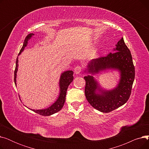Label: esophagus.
I'll return each mask as SVG.
<instances>
[{
  "instance_id": "esophagus-1",
  "label": "esophagus",
  "mask_w": 149,
  "mask_h": 149,
  "mask_svg": "<svg viewBox=\"0 0 149 149\" xmlns=\"http://www.w3.org/2000/svg\"><path fill=\"white\" fill-rule=\"evenodd\" d=\"M81 70H82V68L80 66H77L74 69V72L76 74H79L81 72Z\"/></svg>"
}]
</instances>
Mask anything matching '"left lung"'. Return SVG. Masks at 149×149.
<instances>
[{
  "mask_svg": "<svg viewBox=\"0 0 149 149\" xmlns=\"http://www.w3.org/2000/svg\"><path fill=\"white\" fill-rule=\"evenodd\" d=\"M115 46L112 53L90 61L84 71L86 74L84 77L86 98L93 108L103 113L110 112L127 102L135 79L132 55L123 37ZM106 70H115L119 73L118 83L111 90L101 87L94 77Z\"/></svg>",
  "mask_w": 149,
  "mask_h": 149,
  "instance_id": "1",
  "label": "left lung"
}]
</instances>
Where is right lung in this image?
Listing matches in <instances>:
<instances>
[{
  "label": "right lung",
  "instance_id": "1",
  "mask_svg": "<svg viewBox=\"0 0 149 149\" xmlns=\"http://www.w3.org/2000/svg\"><path fill=\"white\" fill-rule=\"evenodd\" d=\"M35 34L33 33H30L26 36V37L25 39L24 42H23V46L18 55V56L23 51V50H24V49L25 48V47H26L28 45V41ZM18 63H19V60L17 57L16 61H15V69L14 70V83L15 84V86H17L16 79H17V72L18 66H19ZM73 74L74 72L72 70H66V71H64L63 72H62L61 74L60 79H59V83H58L59 94L57 100L54 101V103H53L51 106L45 109H36L35 110V109L29 108L30 110L33 111L34 112L43 116H50L54 113H56L57 112L60 111L62 109L63 106H64L65 100H66V92H67L68 88L69 86V85L73 81V79H74Z\"/></svg>",
  "mask_w": 149,
  "mask_h": 149
}]
</instances>
